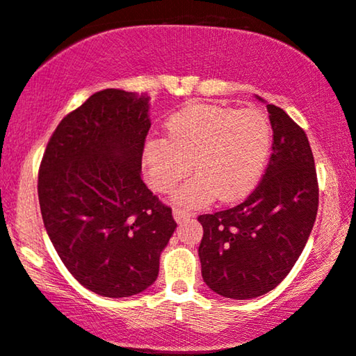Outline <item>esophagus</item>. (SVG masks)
Wrapping results in <instances>:
<instances>
[{"instance_id": "1", "label": "esophagus", "mask_w": 356, "mask_h": 356, "mask_svg": "<svg viewBox=\"0 0 356 356\" xmlns=\"http://www.w3.org/2000/svg\"><path fill=\"white\" fill-rule=\"evenodd\" d=\"M191 217V212H188V211H184V209H173V218L177 222H183V220H186V218H189Z\"/></svg>"}]
</instances>
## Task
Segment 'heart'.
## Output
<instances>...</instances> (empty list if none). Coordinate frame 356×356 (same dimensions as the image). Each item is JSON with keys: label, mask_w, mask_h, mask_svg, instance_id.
<instances>
[{"label": "heart", "mask_w": 356, "mask_h": 356, "mask_svg": "<svg viewBox=\"0 0 356 356\" xmlns=\"http://www.w3.org/2000/svg\"><path fill=\"white\" fill-rule=\"evenodd\" d=\"M272 124L259 108L197 104L177 111L165 124V139H149L143 168L150 186L167 194L196 172L175 194L184 207H202L246 197L264 173L272 152Z\"/></svg>", "instance_id": "obj_1"}]
</instances>
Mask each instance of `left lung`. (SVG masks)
I'll list each match as a JSON object with an SVG mask.
<instances>
[{
	"instance_id": "left-lung-1",
	"label": "left lung",
	"mask_w": 356,
	"mask_h": 356,
	"mask_svg": "<svg viewBox=\"0 0 356 356\" xmlns=\"http://www.w3.org/2000/svg\"><path fill=\"white\" fill-rule=\"evenodd\" d=\"M267 111L274 143L262 181L238 206L197 217L202 279L225 298L250 300L275 289L298 261L318 213L309 140L279 106Z\"/></svg>"
}]
</instances>
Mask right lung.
<instances>
[{"label":"right lung","mask_w":356,"mask_h":356,"mask_svg":"<svg viewBox=\"0 0 356 356\" xmlns=\"http://www.w3.org/2000/svg\"><path fill=\"white\" fill-rule=\"evenodd\" d=\"M149 97L90 95L56 126L38 170V201L55 250L82 286L108 298L159 275L177 222L140 178Z\"/></svg>","instance_id":"1"}]
</instances>
